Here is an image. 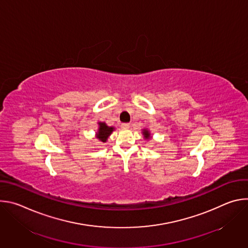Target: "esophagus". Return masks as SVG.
Wrapping results in <instances>:
<instances>
[{
  "label": "esophagus",
  "mask_w": 248,
  "mask_h": 248,
  "mask_svg": "<svg viewBox=\"0 0 248 248\" xmlns=\"http://www.w3.org/2000/svg\"><path fill=\"white\" fill-rule=\"evenodd\" d=\"M121 126H122V128H124V129H127V128H129V124H127V123H124V124H121Z\"/></svg>",
  "instance_id": "34e87169"
}]
</instances>
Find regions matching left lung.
I'll use <instances>...</instances> for the list:
<instances>
[{
    "label": "left lung",
    "mask_w": 248,
    "mask_h": 248,
    "mask_svg": "<svg viewBox=\"0 0 248 248\" xmlns=\"http://www.w3.org/2000/svg\"><path fill=\"white\" fill-rule=\"evenodd\" d=\"M143 134H144V137H145V138H149V137H150V133H149V131L146 130V129H143Z\"/></svg>",
    "instance_id": "left-lung-1"
}]
</instances>
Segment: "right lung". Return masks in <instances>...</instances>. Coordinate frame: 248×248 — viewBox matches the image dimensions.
<instances>
[{"instance_id":"1","label":"right lung","mask_w":248,"mask_h":248,"mask_svg":"<svg viewBox=\"0 0 248 248\" xmlns=\"http://www.w3.org/2000/svg\"><path fill=\"white\" fill-rule=\"evenodd\" d=\"M113 130H114V127L108 126L105 123H99V130L97 133V138H99V140L102 141V142H106L108 136L112 133Z\"/></svg>"}]
</instances>
